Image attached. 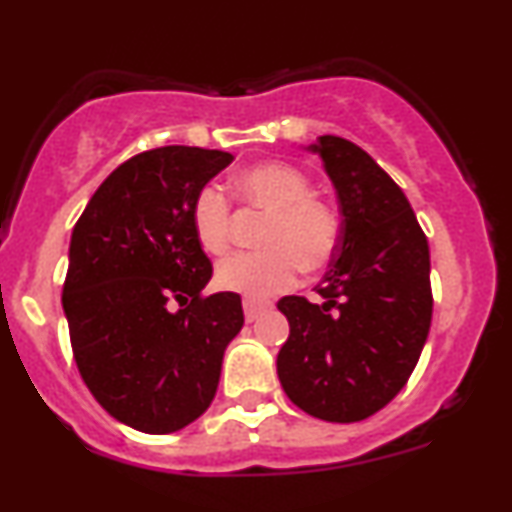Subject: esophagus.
I'll return each instance as SVG.
<instances>
[{
	"instance_id": "1",
	"label": "esophagus",
	"mask_w": 512,
	"mask_h": 512,
	"mask_svg": "<svg viewBox=\"0 0 512 512\" xmlns=\"http://www.w3.org/2000/svg\"><path fill=\"white\" fill-rule=\"evenodd\" d=\"M243 310H245V320L255 322L257 317H260V315L264 313V310H267V305L255 303V301H243Z\"/></svg>"
}]
</instances>
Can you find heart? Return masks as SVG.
<instances>
[{
	"mask_svg": "<svg viewBox=\"0 0 512 512\" xmlns=\"http://www.w3.org/2000/svg\"><path fill=\"white\" fill-rule=\"evenodd\" d=\"M236 185L250 207L267 211L262 250L238 252L216 267V284L248 301H264L296 284L301 269L317 272L334 260L342 240V219L327 199L313 195L301 168L264 161L240 170ZM192 231L209 255L231 245V202L216 185L199 190L192 204Z\"/></svg>",
	"mask_w": 512,
	"mask_h": 512,
	"instance_id": "obj_1",
	"label": "heart"
}]
</instances>
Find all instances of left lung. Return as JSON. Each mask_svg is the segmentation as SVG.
Wrapping results in <instances>:
<instances>
[{
	"mask_svg": "<svg viewBox=\"0 0 512 512\" xmlns=\"http://www.w3.org/2000/svg\"><path fill=\"white\" fill-rule=\"evenodd\" d=\"M320 154L342 207V240L317 286L325 301L284 296L291 334L276 356L289 399L305 414L354 424L407 385L433 315L426 233L399 185L361 146L325 134Z\"/></svg>",
	"mask_w": 512,
	"mask_h": 512,
	"instance_id": "8db88e82",
	"label": "left lung"
}]
</instances>
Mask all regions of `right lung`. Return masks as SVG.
Segmentation results:
<instances>
[{
  "label": "right lung",
  "instance_id": "1",
  "mask_svg": "<svg viewBox=\"0 0 512 512\" xmlns=\"http://www.w3.org/2000/svg\"><path fill=\"white\" fill-rule=\"evenodd\" d=\"M231 161L199 146L142 151L103 180L72 231L62 308L76 368L137 431H180L209 409L245 322L238 293H202L211 262L192 231L195 197Z\"/></svg>",
  "mask_w": 512,
  "mask_h": 512
}]
</instances>
